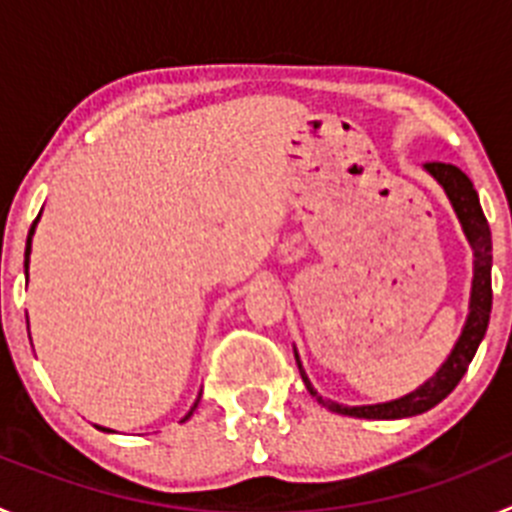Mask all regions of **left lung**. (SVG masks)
Returning <instances> with one entry per match:
<instances>
[{"label": "left lung", "mask_w": 512, "mask_h": 512, "mask_svg": "<svg viewBox=\"0 0 512 512\" xmlns=\"http://www.w3.org/2000/svg\"><path fill=\"white\" fill-rule=\"evenodd\" d=\"M428 174L438 182V187L446 192L451 207H454L456 217H459L461 230L467 235L469 246H472L474 256V271H472V292H469V315L464 320L459 338H456L451 354L446 356L441 366L436 369L431 379H425L418 390L408 392V395L397 397L390 402H374V405H341V402L323 400L315 392L312 382L307 379L305 369H302L300 354L295 351L297 366H300L302 382H305L307 392L312 397H318L325 408L333 413L351 415V418H366V420H397V418H413V415L425 413V410L436 408L438 402L446 395H451L461 377L467 374V366L472 364L474 354H477L479 343L485 338L487 325H490V310H492V235L487 217L479 205L477 189L469 182V176L461 169L451 164H425Z\"/></svg>", "instance_id": "left-lung-1"}]
</instances>
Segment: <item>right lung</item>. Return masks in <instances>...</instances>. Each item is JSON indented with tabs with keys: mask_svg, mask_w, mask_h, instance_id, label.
Masks as SVG:
<instances>
[{
	"mask_svg": "<svg viewBox=\"0 0 512 512\" xmlns=\"http://www.w3.org/2000/svg\"><path fill=\"white\" fill-rule=\"evenodd\" d=\"M38 220H40V215L35 217V223L30 225V233H27V243H25V277H27V266H30V251H33V235H35V225H38ZM194 408H197V402H194V405H192V410H189V413L184 415V418H182V423H184V420H189V418H192ZM102 431L112 433L110 428H102Z\"/></svg>",
	"mask_w": 512,
	"mask_h": 512,
	"instance_id": "obj_1",
	"label": "right lung"
}]
</instances>
